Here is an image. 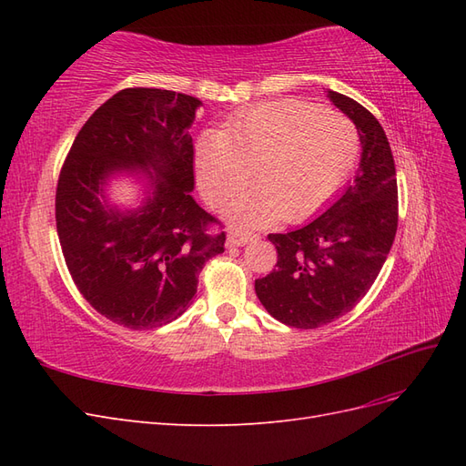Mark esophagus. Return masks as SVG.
I'll return each instance as SVG.
<instances>
[{
    "label": "esophagus",
    "instance_id": "1",
    "mask_svg": "<svg viewBox=\"0 0 466 466\" xmlns=\"http://www.w3.org/2000/svg\"><path fill=\"white\" fill-rule=\"evenodd\" d=\"M255 238H257L255 233L233 229V231H229V235H228V245H231V247H245V245L255 241Z\"/></svg>",
    "mask_w": 466,
    "mask_h": 466
}]
</instances>
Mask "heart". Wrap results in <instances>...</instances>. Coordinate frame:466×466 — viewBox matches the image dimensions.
Segmentation results:
<instances>
[{"label":"heart","mask_w":466,"mask_h":466,"mask_svg":"<svg viewBox=\"0 0 466 466\" xmlns=\"http://www.w3.org/2000/svg\"><path fill=\"white\" fill-rule=\"evenodd\" d=\"M358 157L354 126L330 108L301 101H270L204 130L194 144V173L211 208L241 190L252 168L257 188L238 196L229 216L260 225L279 216H313L344 185Z\"/></svg>","instance_id":"b5f03b06"}]
</instances>
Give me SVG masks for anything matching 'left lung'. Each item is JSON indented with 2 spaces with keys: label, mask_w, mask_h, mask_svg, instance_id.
Segmentation results:
<instances>
[{
  "label": "left lung",
  "mask_w": 466,
  "mask_h": 466,
  "mask_svg": "<svg viewBox=\"0 0 466 466\" xmlns=\"http://www.w3.org/2000/svg\"><path fill=\"white\" fill-rule=\"evenodd\" d=\"M356 124L361 157L351 185L319 218L268 235L278 264L255 281L264 309L295 329H319L354 309L373 286L397 235V171L383 126L354 98L327 91Z\"/></svg>",
  "instance_id": "obj_1"
}]
</instances>
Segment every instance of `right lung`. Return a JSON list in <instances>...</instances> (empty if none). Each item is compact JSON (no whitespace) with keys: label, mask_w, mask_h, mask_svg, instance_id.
<instances>
[{"label":"right lung","mask_w":466,"mask_h":466,"mask_svg":"<svg viewBox=\"0 0 466 466\" xmlns=\"http://www.w3.org/2000/svg\"><path fill=\"white\" fill-rule=\"evenodd\" d=\"M202 101L167 89H122L83 124L56 188V229L67 270L96 313L132 330L157 329L190 307L225 233L192 198L188 134ZM130 177L136 205L111 182Z\"/></svg>","instance_id":"obj_1"}]
</instances>
